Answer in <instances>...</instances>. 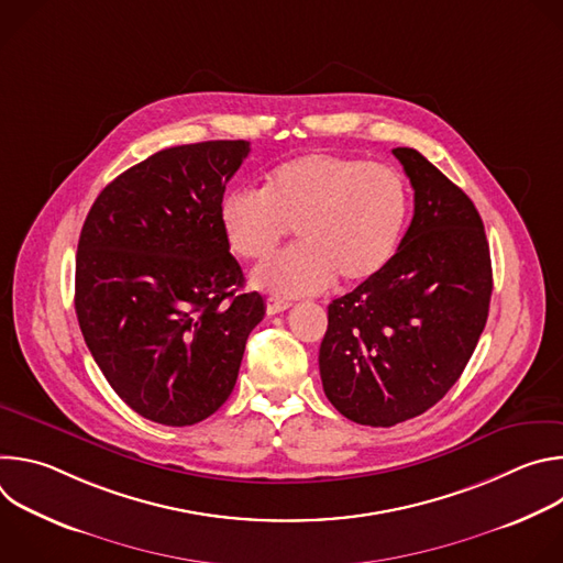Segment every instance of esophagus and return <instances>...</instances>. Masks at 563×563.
<instances>
[{
  "instance_id": "esophagus-1",
  "label": "esophagus",
  "mask_w": 563,
  "mask_h": 563,
  "mask_svg": "<svg viewBox=\"0 0 563 563\" xmlns=\"http://www.w3.org/2000/svg\"><path fill=\"white\" fill-rule=\"evenodd\" d=\"M291 307V302L289 300H283V298H267V313L269 316H274V313H280V311H285V309H289Z\"/></svg>"
}]
</instances>
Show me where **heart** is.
I'll return each instance as SVG.
<instances>
[{
	"instance_id": "b5f03b06",
	"label": "heart",
	"mask_w": 563,
	"mask_h": 563,
	"mask_svg": "<svg viewBox=\"0 0 563 563\" xmlns=\"http://www.w3.org/2000/svg\"><path fill=\"white\" fill-rule=\"evenodd\" d=\"M410 218V187L389 165L336 153H302L274 167L263 191L235 189L220 202L229 250L269 258L296 229L300 245L261 265L252 283L278 296L361 287L396 256Z\"/></svg>"
}]
</instances>
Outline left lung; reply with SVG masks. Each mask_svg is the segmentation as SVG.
<instances>
[{
	"label": "left lung",
	"instance_id": "8db88e82",
	"mask_svg": "<svg viewBox=\"0 0 563 563\" xmlns=\"http://www.w3.org/2000/svg\"><path fill=\"white\" fill-rule=\"evenodd\" d=\"M415 216L380 276L328 307L318 367L350 421L389 428L430 410L465 369L486 328L493 265L472 200L408 146L391 148Z\"/></svg>",
	"mask_w": 563,
	"mask_h": 563
}]
</instances>
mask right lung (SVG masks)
<instances>
[{
	"mask_svg": "<svg viewBox=\"0 0 563 563\" xmlns=\"http://www.w3.org/2000/svg\"><path fill=\"white\" fill-rule=\"evenodd\" d=\"M245 140L153 153L96 198L77 243L75 313L109 385L140 417L194 426L229 398L265 316L238 294L220 202Z\"/></svg>",
	"mask_w": 563,
	"mask_h": 563,
	"instance_id": "obj_1",
	"label": "right lung"
}]
</instances>
